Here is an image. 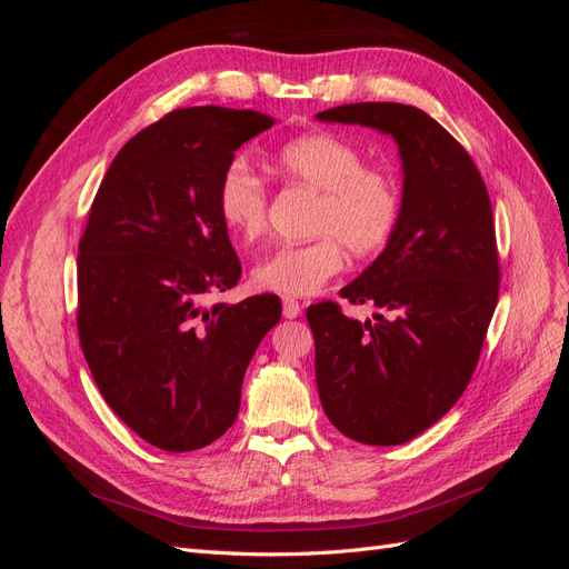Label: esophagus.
Returning <instances> with one entry per match:
<instances>
[{
    "mask_svg": "<svg viewBox=\"0 0 569 569\" xmlns=\"http://www.w3.org/2000/svg\"><path fill=\"white\" fill-rule=\"evenodd\" d=\"M282 311H284V318L295 320V318H299V313H301V303H299L297 299L284 297V299H282Z\"/></svg>",
    "mask_w": 569,
    "mask_h": 569,
    "instance_id": "34e87169",
    "label": "esophagus"
}]
</instances>
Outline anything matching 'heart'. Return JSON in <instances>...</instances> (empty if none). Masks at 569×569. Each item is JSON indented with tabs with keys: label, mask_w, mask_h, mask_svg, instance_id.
Listing matches in <instances>:
<instances>
[{
	"label": "heart",
	"mask_w": 569,
	"mask_h": 569,
	"mask_svg": "<svg viewBox=\"0 0 569 569\" xmlns=\"http://www.w3.org/2000/svg\"><path fill=\"white\" fill-rule=\"evenodd\" d=\"M274 170L320 192L316 239L282 244L253 268V284L282 297H311L343 268V244L356 256L387 247L401 218V192L382 168L330 132H308L274 153ZM218 213L228 230L256 242L268 230V189L244 161L226 166L218 180Z\"/></svg>",
	"instance_id": "b5f03b06"
}]
</instances>
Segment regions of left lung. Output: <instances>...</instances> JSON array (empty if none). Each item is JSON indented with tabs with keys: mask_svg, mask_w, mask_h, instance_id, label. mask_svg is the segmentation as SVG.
Masks as SVG:
<instances>
[{
	"mask_svg": "<svg viewBox=\"0 0 569 569\" xmlns=\"http://www.w3.org/2000/svg\"><path fill=\"white\" fill-rule=\"evenodd\" d=\"M316 118L375 128L399 144V226L339 291L388 316L360 322L322 301L306 318L325 416L353 441L406 443L453 408L477 368L501 282L489 192L470 153L416 107L360 101Z\"/></svg>",
	"mask_w": 569,
	"mask_h": 569,
	"instance_id": "8db88e82",
	"label": "left lung"
}]
</instances>
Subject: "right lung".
<instances>
[{"instance_id": "right-lung-1", "label": "right lung", "mask_w": 569, "mask_h": 569, "mask_svg": "<svg viewBox=\"0 0 569 569\" xmlns=\"http://www.w3.org/2000/svg\"><path fill=\"white\" fill-rule=\"evenodd\" d=\"M274 118L192 107L116 153L78 247V335L94 382L134 435L197 451L234 422L258 343L280 322L274 295L203 306L242 266L218 213L234 151Z\"/></svg>"}]
</instances>
